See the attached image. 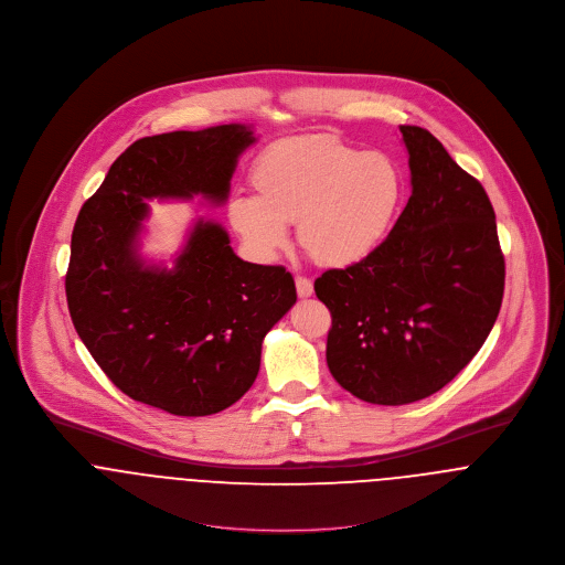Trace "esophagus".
I'll list each match as a JSON object with an SVG mask.
<instances>
[{
	"label": "esophagus",
	"mask_w": 565,
	"mask_h": 565,
	"mask_svg": "<svg viewBox=\"0 0 565 565\" xmlns=\"http://www.w3.org/2000/svg\"><path fill=\"white\" fill-rule=\"evenodd\" d=\"M296 291H298L300 298H309V296H313V282L305 276H298L296 278Z\"/></svg>",
	"instance_id": "esophagus-1"
}]
</instances>
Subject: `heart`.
Returning a JSON list of instances; mask_svg holds the SVG:
<instances>
[{
    "label": "heart",
    "mask_w": 565,
    "mask_h": 565,
    "mask_svg": "<svg viewBox=\"0 0 565 565\" xmlns=\"http://www.w3.org/2000/svg\"><path fill=\"white\" fill-rule=\"evenodd\" d=\"M256 198L228 206L233 228L258 258H274L296 224L300 247L322 267H352L376 252L403 202L398 162L334 137L291 139L252 169Z\"/></svg>",
    "instance_id": "heart-1"
}]
</instances>
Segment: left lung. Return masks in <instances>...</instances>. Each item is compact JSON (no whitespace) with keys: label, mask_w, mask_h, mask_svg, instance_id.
Segmentation results:
<instances>
[{"label":"left lung","mask_w":565,"mask_h":565,"mask_svg":"<svg viewBox=\"0 0 565 565\" xmlns=\"http://www.w3.org/2000/svg\"><path fill=\"white\" fill-rule=\"evenodd\" d=\"M411 169L403 215L363 263L328 269L316 296L332 328L334 381L372 404L415 403L481 350L504 291V256L483 184L419 126H401Z\"/></svg>","instance_id":"left-lung-1"}]
</instances>
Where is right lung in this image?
Instances as JSON below:
<instances>
[{
  "mask_svg": "<svg viewBox=\"0 0 565 565\" xmlns=\"http://www.w3.org/2000/svg\"><path fill=\"white\" fill-rule=\"evenodd\" d=\"M249 126L226 124L135 141L110 164L72 235V322L126 396L171 415H213L256 381L260 345L296 305L294 276L247 263L217 222L195 220L171 267L141 256L148 200L224 204Z\"/></svg>",
  "mask_w": 565,
  "mask_h": 565,
  "instance_id": "obj_1",
  "label": "right lung"
}]
</instances>
